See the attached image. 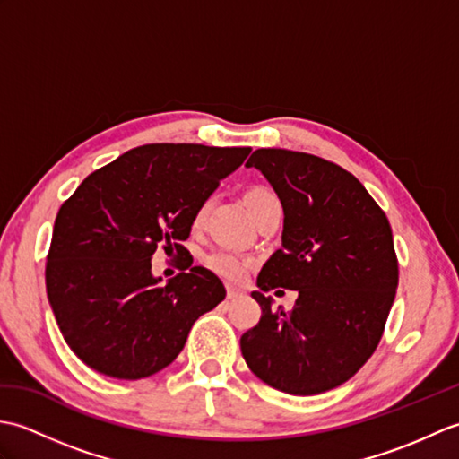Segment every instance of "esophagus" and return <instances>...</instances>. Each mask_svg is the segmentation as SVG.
<instances>
[{
    "label": "esophagus",
    "instance_id": "esophagus-1",
    "mask_svg": "<svg viewBox=\"0 0 459 459\" xmlns=\"http://www.w3.org/2000/svg\"><path fill=\"white\" fill-rule=\"evenodd\" d=\"M242 294H245V291H242L240 288L227 286V298H229V299H237V298H240Z\"/></svg>",
    "mask_w": 459,
    "mask_h": 459
}]
</instances>
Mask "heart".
<instances>
[{"mask_svg": "<svg viewBox=\"0 0 459 459\" xmlns=\"http://www.w3.org/2000/svg\"><path fill=\"white\" fill-rule=\"evenodd\" d=\"M266 195H272V193L266 191V189H250L247 193L245 201L248 204V203L256 201L260 197H266ZM203 217H204V207H201L197 211V214H195V224H199L203 221ZM204 264H207V268L211 272H214V274H217L219 278L229 280V281H240L248 272V260L235 255V252H227V250L212 252V255L204 258Z\"/></svg>", "mask_w": 459, "mask_h": 459, "instance_id": "1", "label": "heart"}]
</instances>
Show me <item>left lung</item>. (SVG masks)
Listing matches in <instances>:
<instances>
[{
	"instance_id": "1",
	"label": "left lung",
	"mask_w": 459,
	"mask_h": 459,
	"mask_svg": "<svg viewBox=\"0 0 459 459\" xmlns=\"http://www.w3.org/2000/svg\"><path fill=\"white\" fill-rule=\"evenodd\" d=\"M284 209L281 248L252 291L262 317L240 337L248 368L281 393L331 391L363 367L383 335L398 286L386 214L355 175L317 155L264 148L247 161ZM299 291L290 315L266 290Z\"/></svg>"
}]
</instances>
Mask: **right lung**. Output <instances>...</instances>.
Masks as SVG:
<instances>
[{"mask_svg": "<svg viewBox=\"0 0 459 459\" xmlns=\"http://www.w3.org/2000/svg\"><path fill=\"white\" fill-rule=\"evenodd\" d=\"M250 148L148 143L86 178L58 209L47 256V298L66 345L99 373L138 380L173 363L195 321L227 296L187 264L153 276L158 248L178 250L195 214ZM193 262V260H191Z\"/></svg>", "mask_w": 459, "mask_h": 459, "instance_id": "right-lung-1", "label": "right lung"}]
</instances>
